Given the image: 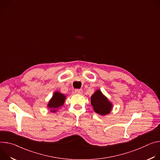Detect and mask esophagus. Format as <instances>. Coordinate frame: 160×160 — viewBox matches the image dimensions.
<instances>
[{"mask_svg":"<svg viewBox=\"0 0 160 160\" xmlns=\"http://www.w3.org/2000/svg\"><path fill=\"white\" fill-rule=\"evenodd\" d=\"M82 90H79V89H77V90H75V93H76V94H78V95H81V94H82Z\"/></svg>","mask_w":160,"mask_h":160,"instance_id":"obj_1","label":"esophagus"}]
</instances>
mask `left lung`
<instances>
[{
	"label": "left lung",
	"instance_id": "8db88e82",
	"mask_svg": "<svg viewBox=\"0 0 160 160\" xmlns=\"http://www.w3.org/2000/svg\"><path fill=\"white\" fill-rule=\"evenodd\" d=\"M91 104L94 111L102 116L109 114L113 108L112 103L100 90H97L92 95Z\"/></svg>",
	"mask_w": 160,
	"mask_h": 160
}]
</instances>
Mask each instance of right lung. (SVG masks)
Returning <instances> with one entry per match:
<instances>
[{
    "instance_id": "obj_1",
    "label": "right lung",
    "mask_w": 160,
    "mask_h": 160,
    "mask_svg": "<svg viewBox=\"0 0 160 160\" xmlns=\"http://www.w3.org/2000/svg\"><path fill=\"white\" fill-rule=\"evenodd\" d=\"M66 98V95L60 92H55L51 98L49 100L47 104V108L52 113H55L58 111V109L64 104Z\"/></svg>"
}]
</instances>
